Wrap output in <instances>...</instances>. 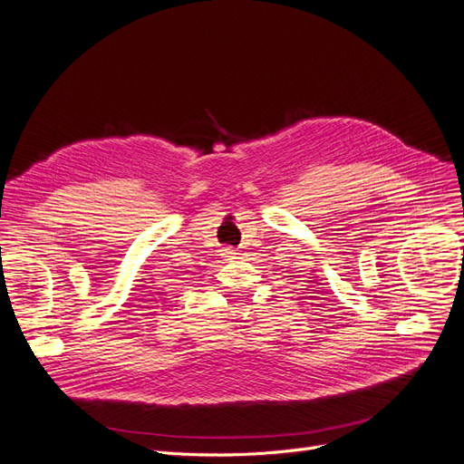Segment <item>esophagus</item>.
<instances>
[{"instance_id":"34e87169","label":"esophagus","mask_w":464,"mask_h":464,"mask_svg":"<svg viewBox=\"0 0 464 464\" xmlns=\"http://www.w3.org/2000/svg\"><path fill=\"white\" fill-rule=\"evenodd\" d=\"M221 252H223L221 256H226V258H231V256L235 254V250H233V248H229V246H226V248H223Z\"/></svg>"}]
</instances>
